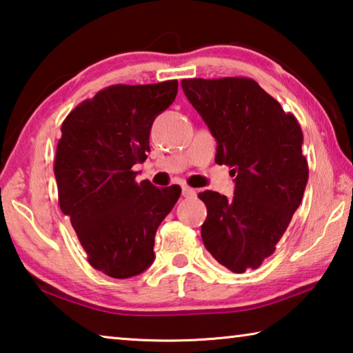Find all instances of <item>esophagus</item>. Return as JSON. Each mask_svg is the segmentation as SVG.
Here are the masks:
<instances>
[{"label":"esophagus","instance_id":"34e87169","mask_svg":"<svg viewBox=\"0 0 353 353\" xmlns=\"http://www.w3.org/2000/svg\"><path fill=\"white\" fill-rule=\"evenodd\" d=\"M182 194H183V196H187V198L194 196V194H196V190L188 187V185H182Z\"/></svg>","mask_w":353,"mask_h":353}]
</instances>
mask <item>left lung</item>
Returning <instances> with one entry per match:
<instances>
[{
	"mask_svg": "<svg viewBox=\"0 0 353 353\" xmlns=\"http://www.w3.org/2000/svg\"><path fill=\"white\" fill-rule=\"evenodd\" d=\"M181 85L216 139L215 161L232 168L236 177L231 199L199 193L207 207L204 247L234 273L257 268L275 251L303 198V133L295 116L251 78H188Z\"/></svg>",
	"mask_w": 353,
	"mask_h": 353,
	"instance_id": "1",
	"label": "left lung"
}]
</instances>
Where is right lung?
<instances>
[{"label": "right lung", "instance_id": "1", "mask_svg": "<svg viewBox=\"0 0 353 353\" xmlns=\"http://www.w3.org/2000/svg\"><path fill=\"white\" fill-rule=\"evenodd\" d=\"M177 96V80L114 85L72 110L61 125L54 177L59 207L70 218L88 261L111 278H130L152 264L160 223L181 187L137 182L148 159L155 117Z\"/></svg>", "mask_w": 353, "mask_h": 353}]
</instances>
